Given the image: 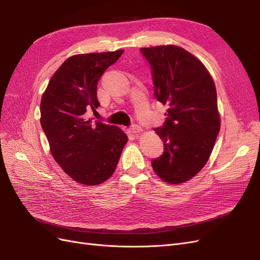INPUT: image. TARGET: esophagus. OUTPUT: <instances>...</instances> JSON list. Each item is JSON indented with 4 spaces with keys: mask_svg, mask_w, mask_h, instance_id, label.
Instances as JSON below:
<instances>
[{
    "mask_svg": "<svg viewBox=\"0 0 260 260\" xmlns=\"http://www.w3.org/2000/svg\"><path fill=\"white\" fill-rule=\"evenodd\" d=\"M130 130L132 133H140L141 131H142V128H141L139 124H132Z\"/></svg>",
    "mask_w": 260,
    "mask_h": 260,
    "instance_id": "esophagus-1",
    "label": "esophagus"
}]
</instances>
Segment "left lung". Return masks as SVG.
I'll list each match as a JSON object with an SVG mask.
<instances>
[{
    "mask_svg": "<svg viewBox=\"0 0 260 260\" xmlns=\"http://www.w3.org/2000/svg\"><path fill=\"white\" fill-rule=\"evenodd\" d=\"M152 69L154 95L169 108L161 127L164 153L152 160L165 182L183 183L205 166L220 130L216 86L194 55L177 45L140 50Z\"/></svg>",
    "mask_w": 260,
    "mask_h": 260,
    "instance_id": "8db88e82",
    "label": "left lung"
}]
</instances>
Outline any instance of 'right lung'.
<instances>
[{"label": "right lung", "mask_w": 260, "mask_h": 260, "mask_svg": "<svg viewBox=\"0 0 260 260\" xmlns=\"http://www.w3.org/2000/svg\"><path fill=\"white\" fill-rule=\"evenodd\" d=\"M122 53L74 55L55 72L42 95L40 121L51 153L81 184L96 185L112 177L128 142L121 129L101 120L92 122L85 115L100 106L98 82Z\"/></svg>", "instance_id": "add662e5"}]
</instances>
